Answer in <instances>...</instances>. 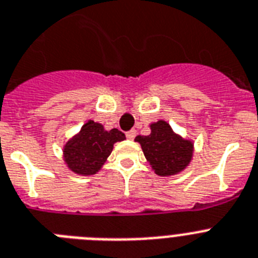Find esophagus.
Wrapping results in <instances>:
<instances>
[{
  "label": "esophagus",
  "mask_w": 258,
  "mask_h": 258,
  "mask_svg": "<svg viewBox=\"0 0 258 258\" xmlns=\"http://www.w3.org/2000/svg\"><path fill=\"white\" fill-rule=\"evenodd\" d=\"M136 136H137V131H136V129H132V131H129L126 133L127 140H134V138H136Z\"/></svg>",
  "instance_id": "esophagus-1"
}]
</instances>
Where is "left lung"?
Here are the masks:
<instances>
[{
  "label": "left lung",
  "instance_id": "obj_1",
  "mask_svg": "<svg viewBox=\"0 0 258 258\" xmlns=\"http://www.w3.org/2000/svg\"><path fill=\"white\" fill-rule=\"evenodd\" d=\"M149 136H137L147 162L159 176L181 172L192 160L193 142L176 134L168 122L159 120L150 125Z\"/></svg>",
  "mask_w": 258,
  "mask_h": 258
}]
</instances>
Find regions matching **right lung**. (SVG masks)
<instances>
[{"label": "right lung", "mask_w": 258, "mask_h": 258, "mask_svg": "<svg viewBox=\"0 0 258 258\" xmlns=\"http://www.w3.org/2000/svg\"><path fill=\"white\" fill-rule=\"evenodd\" d=\"M124 140L125 134L118 129L105 131L102 124L89 120L79 133L66 142L63 160L74 173L95 175L111 155L113 145Z\"/></svg>", "instance_id": "right-lung-1"}]
</instances>
